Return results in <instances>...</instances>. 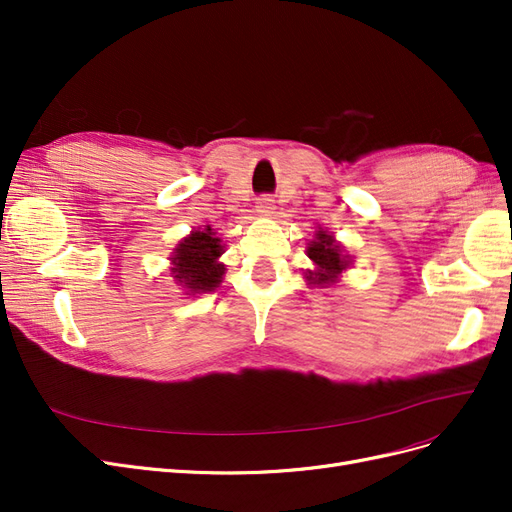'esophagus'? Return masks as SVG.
Returning <instances> with one entry per match:
<instances>
[{"label":"esophagus","mask_w":512,"mask_h":512,"mask_svg":"<svg viewBox=\"0 0 512 512\" xmlns=\"http://www.w3.org/2000/svg\"><path fill=\"white\" fill-rule=\"evenodd\" d=\"M256 211L260 215H271L275 213V200L271 196H260L258 198V205H256Z\"/></svg>","instance_id":"esophagus-1"}]
</instances>
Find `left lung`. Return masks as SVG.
<instances>
[{
    "mask_svg": "<svg viewBox=\"0 0 512 512\" xmlns=\"http://www.w3.org/2000/svg\"><path fill=\"white\" fill-rule=\"evenodd\" d=\"M307 256L312 258L316 265L314 271H307L305 277L309 284L314 286H331L337 282V277L350 267V256L344 254L342 245H339L329 232L318 230L316 239L309 241Z\"/></svg>",
    "mask_w": 512,
    "mask_h": 512,
    "instance_id": "1",
    "label": "left lung"
}]
</instances>
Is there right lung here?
Returning <instances> with one entry per match:
<instances>
[{
    "instance_id": "right-lung-1",
    "label": "right lung",
    "mask_w": 512,
    "mask_h": 512,
    "mask_svg": "<svg viewBox=\"0 0 512 512\" xmlns=\"http://www.w3.org/2000/svg\"><path fill=\"white\" fill-rule=\"evenodd\" d=\"M224 254L222 239L215 237L211 226L192 230L181 239L173 252V277L190 294L213 292L222 284L226 267L220 262Z\"/></svg>"
}]
</instances>
